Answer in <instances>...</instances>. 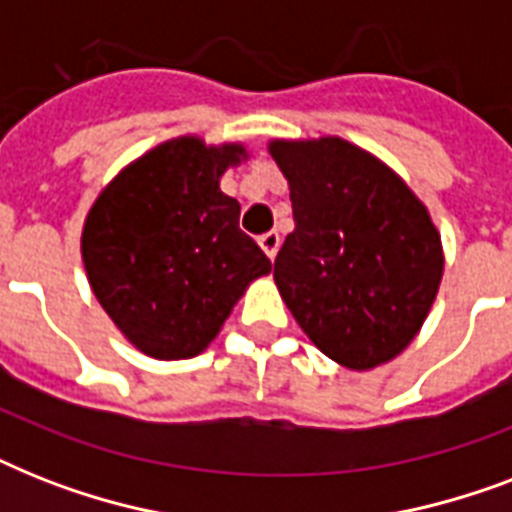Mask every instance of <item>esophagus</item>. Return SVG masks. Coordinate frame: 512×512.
Here are the masks:
<instances>
[{
	"mask_svg": "<svg viewBox=\"0 0 512 512\" xmlns=\"http://www.w3.org/2000/svg\"><path fill=\"white\" fill-rule=\"evenodd\" d=\"M260 247H263V252L268 257H276V252H279V244H281V236L276 231H268V233H263V236H260Z\"/></svg>",
	"mask_w": 512,
	"mask_h": 512,
	"instance_id": "34e87169",
	"label": "esophagus"
}]
</instances>
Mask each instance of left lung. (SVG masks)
<instances>
[{
	"label": "left lung",
	"instance_id": "left-lung-1",
	"mask_svg": "<svg viewBox=\"0 0 512 512\" xmlns=\"http://www.w3.org/2000/svg\"><path fill=\"white\" fill-rule=\"evenodd\" d=\"M295 231L273 279L300 329L337 364L366 372L420 332L444 276L428 209L377 156L342 138L271 140Z\"/></svg>",
	"mask_w": 512,
	"mask_h": 512
}]
</instances>
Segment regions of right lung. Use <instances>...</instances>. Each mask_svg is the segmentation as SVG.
I'll return each mask as SVG.
<instances>
[{"label": "right lung", "instance_id": "obj_1", "mask_svg": "<svg viewBox=\"0 0 512 512\" xmlns=\"http://www.w3.org/2000/svg\"><path fill=\"white\" fill-rule=\"evenodd\" d=\"M241 159V143L167 140L124 167L84 220L92 292L146 356H199L244 289L271 273V260L239 228V201L220 191L223 172Z\"/></svg>", "mask_w": 512, "mask_h": 512}]
</instances>
